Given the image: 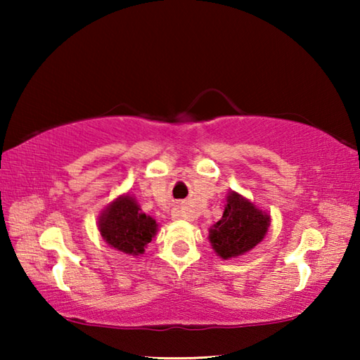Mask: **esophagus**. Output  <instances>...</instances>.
Segmentation results:
<instances>
[{"instance_id":"34e87169","label":"esophagus","mask_w":360,"mask_h":360,"mask_svg":"<svg viewBox=\"0 0 360 360\" xmlns=\"http://www.w3.org/2000/svg\"><path fill=\"white\" fill-rule=\"evenodd\" d=\"M172 217L176 219V221H179V219L184 217V214H182V211H181L179 208H174V210L172 211Z\"/></svg>"}]
</instances>
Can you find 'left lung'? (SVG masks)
<instances>
[{
  "mask_svg": "<svg viewBox=\"0 0 360 360\" xmlns=\"http://www.w3.org/2000/svg\"><path fill=\"white\" fill-rule=\"evenodd\" d=\"M271 217L241 193H227L221 221L211 225L208 240L214 252L224 260L236 259L259 245L265 238Z\"/></svg>",
  "mask_w": 360,
  "mask_h": 360,
  "instance_id": "left-lung-1",
  "label": "left lung"
}]
</instances>
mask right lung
<instances>
[{
  "label": "right lung",
  "instance_id": "obj_1",
  "mask_svg": "<svg viewBox=\"0 0 360 360\" xmlns=\"http://www.w3.org/2000/svg\"><path fill=\"white\" fill-rule=\"evenodd\" d=\"M98 230L109 246L136 257L144 254V249L157 235L158 224L154 217L144 214L136 198L127 192L101 211Z\"/></svg>",
  "mask_w": 360,
  "mask_h": 360
}]
</instances>
